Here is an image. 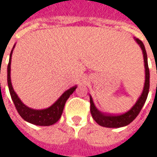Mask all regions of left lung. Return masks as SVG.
<instances>
[{
    "mask_svg": "<svg viewBox=\"0 0 157 157\" xmlns=\"http://www.w3.org/2000/svg\"><path fill=\"white\" fill-rule=\"evenodd\" d=\"M137 43L140 45L142 52L144 54V68H145V82H144V86L143 92L141 96L139 98L135 105L130 109L128 112L126 113H123L121 115H109V114H104L101 112L99 110L96 109L94 106V102L92 101V98L90 95V112L91 115L93 117L94 120L98 123L99 125L105 128H120V127L126 126L128 125L130 123H132L136 117L139 115L141 109L145 103V101L147 99L148 93H149V89H150V70L148 67L147 61V54L146 51L144 48V45L143 42L139 40L135 39Z\"/></svg>",
    "mask_w": 157,
    "mask_h": 157,
    "instance_id": "8db88e82",
    "label": "left lung"
}]
</instances>
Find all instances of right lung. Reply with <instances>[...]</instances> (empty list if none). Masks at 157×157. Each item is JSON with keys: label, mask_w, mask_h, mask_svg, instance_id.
Returning <instances> with one entry per match:
<instances>
[{"label": "right lung", "mask_w": 157, "mask_h": 157, "mask_svg": "<svg viewBox=\"0 0 157 157\" xmlns=\"http://www.w3.org/2000/svg\"><path fill=\"white\" fill-rule=\"evenodd\" d=\"M14 48V46H13ZM12 53L13 50L11 52L9 58V63L7 66V84L9 88L10 94L13 99V101L15 105L17 111L19 113L21 117L23 119L27 121L29 123L39 125V126H50L56 123L62 116L63 112V108L66 103L67 100L69 98V96L73 94V91L76 90L77 86L70 88L69 90L65 91L62 96L56 101L49 108L43 109V110H34L28 107L20 101V99L17 97V94L13 90V85L11 83V58H12Z\"/></svg>", "instance_id": "obj_1"}]
</instances>
